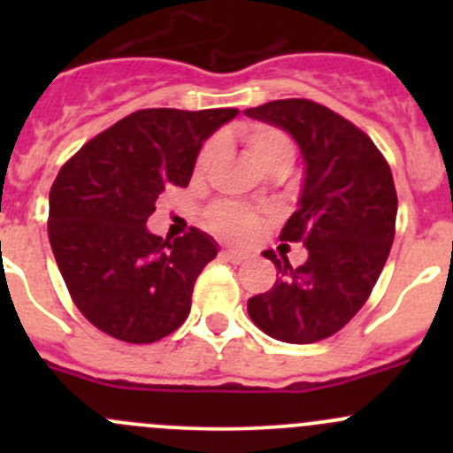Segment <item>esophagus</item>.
Listing matches in <instances>:
<instances>
[{
	"label": "esophagus",
	"instance_id": "obj_1",
	"mask_svg": "<svg viewBox=\"0 0 453 453\" xmlns=\"http://www.w3.org/2000/svg\"><path fill=\"white\" fill-rule=\"evenodd\" d=\"M223 258L230 260V263H234V265H239L248 258V254L241 252V250H223Z\"/></svg>",
	"mask_w": 453,
	"mask_h": 453
}]
</instances>
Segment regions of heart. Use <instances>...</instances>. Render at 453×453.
Instances as JSON below:
<instances>
[{
  "mask_svg": "<svg viewBox=\"0 0 453 453\" xmlns=\"http://www.w3.org/2000/svg\"><path fill=\"white\" fill-rule=\"evenodd\" d=\"M245 144H248L250 155L254 157V162L258 166H267L272 159L280 157V155L294 153V146H291L289 138H287L282 131L273 129V127H254V129L245 131ZM221 142L210 140L208 144L203 146L199 155V168H205L212 157L217 155ZM210 221H212L214 230L221 232L223 236L234 241L250 239L254 234V230L258 227L260 217L252 210L243 208L239 203H221L210 212Z\"/></svg>",
  "mask_w": 453,
  "mask_h": 453,
  "instance_id": "b5f03b06",
  "label": "heart"
}]
</instances>
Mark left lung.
<instances>
[{"label":"left lung","mask_w":453,"mask_h":453,"mask_svg":"<svg viewBox=\"0 0 453 453\" xmlns=\"http://www.w3.org/2000/svg\"><path fill=\"white\" fill-rule=\"evenodd\" d=\"M245 116L287 131L300 146L303 190L280 241L309 250L300 267L263 252L278 278L248 300V313L273 340L311 344L340 331L368 300L395 241V180L372 140L324 104L272 100Z\"/></svg>","instance_id":"1"}]
</instances>
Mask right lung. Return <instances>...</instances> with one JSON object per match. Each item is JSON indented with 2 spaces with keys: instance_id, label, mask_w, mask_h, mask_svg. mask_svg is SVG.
Segmentation results:
<instances>
[{
  "instance_id": "obj_1",
  "label": "right lung",
  "mask_w": 453,
  "mask_h": 453,
  "mask_svg": "<svg viewBox=\"0 0 453 453\" xmlns=\"http://www.w3.org/2000/svg\"><path fill=\"white\" fill-rule=\"evenodd\" d=\"M239 109H142L89 140L50 190L48 234L79 311L107 335L150 344L190 313L217 241L193 230L162 239L146 227L168 184L186 188L195 162Z\"/></svg>"
}]
</instances>
